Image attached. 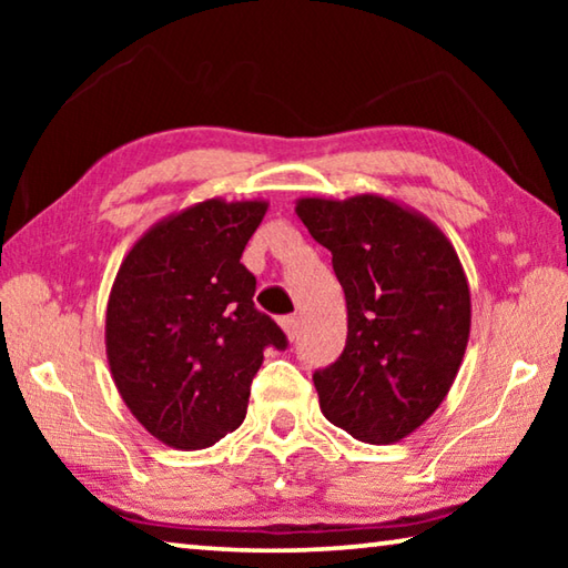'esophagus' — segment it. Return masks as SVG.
<instances>
[{
    "mask_svg": "<svg viewBox=\"0 0 568 568\" xmlns=\"http://www.w3.org/2000/svg\"><path fill=\"white\" fill-rule=\"evenodd\" d=\"M281 328H283L287 341H295L297 333H301V321H297L295 315H287V318L281 321Z\"/></svg>",
    "mask_w": 568,
    "mask_h": 568,
    "instance_id": "esophagus-1",
    "label": "esophagus"
}]
</instances>
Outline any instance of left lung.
Returning a JSON list of instances; mask_svg holds the SVG:
<instances>
[{"label": "left lung", "mask_w": 568, "mask_h": 568, "mask_svg": "<svg viewBox=\"0 0 568 568\" xmlns=\"http://www.w3.org/2000/svg\"><path fill=\"white\" fill-rule=\"evenodd\" d=\"M295 215L333 253L348 307L341 358L313 376L323 416L363 444H398L434 416L464 361L470 291L456 247L378 192L297 197Z\"/></svg>", "instance_id": "left-lung-1"}]
</instances>
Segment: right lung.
Returning a JSON list of instances; mask_svg holds the SVG:
<instances>
[{
	"mask_svg": "<svg viewBox=\"0 0 568 568\" xmlns=\"http://www.w3.org/2000/svg\"><path fill=\"white\" fill-rule=\"evenodd\" d=\"M267 200L210 197L158 220L124 255L104 313V348L124 406L178 450L215 446L247 413L265 345L285 335L253 305L240 263Z\"/></svg>",
	"mask_w": 568,
	"mask_h": 568,
	"instance_id": "add662e5",
	"label": "right lung"
}]
</instances>
